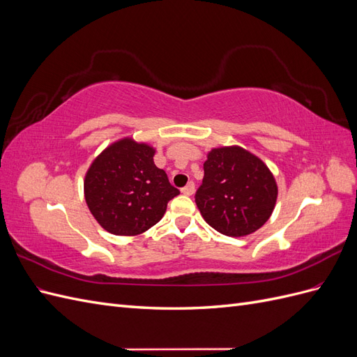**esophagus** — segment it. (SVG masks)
<instances>
[{"label":"esophagus","mask_w":357,"mask_h":357,"mask_svg":"<svg viewBox=\"0 0 357 357\" xmlns=\"http://www.w3.org/2000/svg\"><path fill=\"white\" fill-rule=\"evenodd\" d=\"M181 193H183V195H186V197H192L193 193H195V183H193V181L188 183V185L181 189Z\"/></svg>","instance_id":"1"}]
</instances>
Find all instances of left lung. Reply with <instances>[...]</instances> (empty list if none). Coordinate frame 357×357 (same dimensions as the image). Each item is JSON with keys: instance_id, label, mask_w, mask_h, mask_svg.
Masks as SVG:
<instances>
[{"instance_id": "left-lung-1", "label": "left lung", "mask_w": 357, "mask_h": 357, "mask_svg": "<svg viewBox=\"0 0 357 357\" xmlns=\"http://www.w3.org/2000/svg\"><path fill=\"white\" fill-rule=\"evenodd\" d=\"M277 195L274 174L262 159L240 146H222L207 153L195 201L211 228L245 236L271 218Z\"/></svg>"}]
</instances>
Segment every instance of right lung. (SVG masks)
<instances>
[{
	"mask_svg": "<svg viewBox=\"0 0 357 357\" xmlns=\"http://www.w3.org/2000/svg\"><path fill=\"white\" fill-rule=\"evenodd\" d=\"M155 153L153 146L123 137L92 160L83 181L84 199L107 232L125 236L146 232L180 193L155 165Z\"/></svg>",
	"mask_w": 357,
	"mask_h": 357,
	"instance_id": "right-lung-1",
	"label": "right lung"
}]
</instances>
